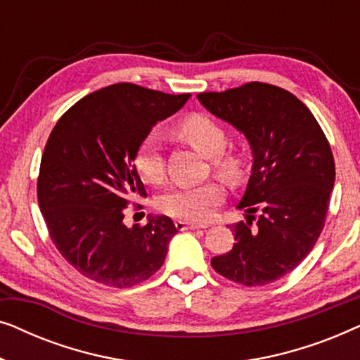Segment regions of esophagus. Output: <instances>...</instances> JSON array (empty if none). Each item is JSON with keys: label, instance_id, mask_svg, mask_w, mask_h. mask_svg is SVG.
<instances>
[{"label": "esophagus", "instance_id": "1", "mask_svg": "<svg viewBox=\"0 0 360 360\" xmlns=\"http://www.w3.org/2000/svg\"><path fill=\"white\" fill-rule=\"evenodd\" d=\"M175 228L179 231H188V229H205L208 228L206 224H198V223H188V221H175Z\"/></svg>", "mask_w": 360, "mask_h": 360}]
</instances>
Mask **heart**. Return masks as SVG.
<instances>
[{"label": "heart", "instance_id": "b5f03b06", "mask_svg": "<svg viewBox=\"0 0 360 360\" xmlns=\"http://www.w3.org/2000/svg\"><path fill=\"white\" fill-rule=\"evenodd\" d=\"M176 131L201 155L211 159L216 174L228 180H234L239 175V160L224 154L228 147V136L223 126L213 117L191 115L180 122ZM134 167L142 180L149 184H160L164 180L165 160L160 141L155 134L146 136L139 142L134 154ZM223 186L214 181L203 185L174 186L159 196L157 208L176 219L205 221L213 214L216 206L223 201Z\"/></svg>", "mask_w": 360, "mask_h": 360}]
</instances>
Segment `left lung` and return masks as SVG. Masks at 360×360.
Listing matches in <instances>:
<instances>
[{"label":"left lung","instance_id":"left-lung-1","mask_svg":"<svg viewBox=\"0 0 360 360\" xmlns=\"http://www.w3.org/2000/svg\"><path fill=\"white\" fill-rule=\"evenodd\" d=\"M198 101L243 132L252 169L238 208L245 223L231 226L234 248L211 259L223 277L245 287L267 285L297 267L321 234L334 186L331 147L311 111L292 93L252 82ZM254 212H259L252 228Z\"/></svg>","mask_w":360,"mask_h":360}]
</instances>
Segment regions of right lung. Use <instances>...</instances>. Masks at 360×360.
<instances>
[{"instance_id":"right-lung-1","label":"right lung","mask_w":360,"mask_h":360,"mask_svg":"<svg viewBox=\"0 0 360 360\" xmlns=\"http://www.w3.org/2000/svg\"><path fill=\"white\" fill-rule=\"evenodd\" d=\"M190 100L116 83L77 101L57 121L44 149L37 200L49 234L85 277L126 288L164 264L176 228L169 216L146 226L122 223L127 198L146 195L134 167L139 142Z\"/></svg>"}]
</instances>
